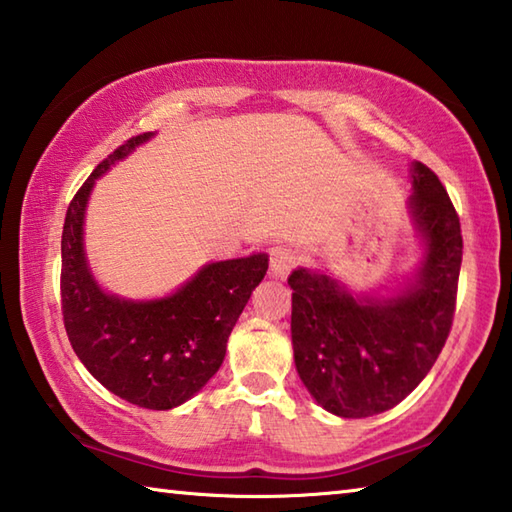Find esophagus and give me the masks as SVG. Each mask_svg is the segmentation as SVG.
I'll return each instance as SVG.
<instances>
[{
  "instance_id": "34e87169",
  "label": "esophagus",
  "mask_w": 512,
  "mask_h": 512,
  "mask_svg": "<svg viewBox=\"0 0 512 512\" xmlns=\"http://www.w3.org/2000/svg\"><path fill=\"white\" fill-rule=\"evenodd\" d=\"M295 266H297V255L291 248L277 246L271 250V275L277 277V280H284Z\"/></svg>"
}]
</instances>
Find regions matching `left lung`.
Wrapping results in <instances>:
<instances>
[{
	"instance_id": "obj_1",
	"label": "left lung",
	"mask_w": 512,
	"mask_h": 512,
	"mask_svg": "<svg viewBox=\"0 0 512 512\" xmlns=\"http://www.w3.org/2000/svg\"><path fill=\"white\" fill-rule=\"evenodd\" d=\"M412 188L407 203L423 259L396 293L353 295L311 268L288 275L297 374L315 403L342 418L401 403L432 369L452 329L463 255L459 215L427 165H412Z\"/></svg>"
}]
</instances>
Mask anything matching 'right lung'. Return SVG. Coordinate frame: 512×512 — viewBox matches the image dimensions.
Masks as SVG:
<instances>
[{"mask_svg": "<svg viewBox=\"0 0 512 512\" xmlns=\"http://www.w3.org/2000/svg\"><path fill=\"white\" fill-rule=\"evenodd\" d=\"M154 134L129 138L109 154L69 203L62 230V315L73 351L100 385L145 410H172L217 374L226 342L268 255L212 262L161 300L134 302L105 293L91 275L82 224L98 176Z\"/></svg>", "mask_w": 512, "mask_h": 512, "instance_id": "1", "label": "right lung"}]
</instances>
